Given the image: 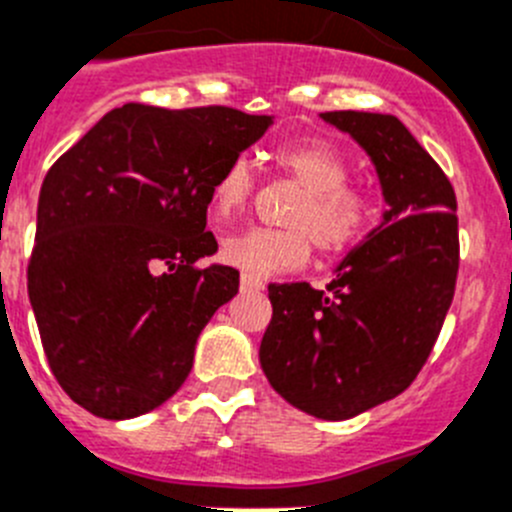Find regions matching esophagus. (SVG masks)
<instances>
[{
    "label": "esophagus",
    "instance_id": "obj_1",
    "mask_svg": "<svg viewBox=\"0 0 512 512\" xmlns=\"http://www.w3.org/2000/svg\"><path fill=\"white\" fill-rule=\"evenodd\" d=\"M240 285H242V290H262L265 288V283H262L260 278H255V275H242L240 278Z\"/></svg>",
    "mask_w": 512,
    "mask_h": 512
}]
</instances>
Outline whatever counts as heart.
<instances>
[{"mask_svg":"<svg viewBox=\"0 0 512 512\" xmlns=\"http://www.w3.org/2000/svg\"><path fill=\"white\" fill-rule=\"evenodd\" d=\"M278 169L298 186L300 197L285 214L290 227H245L222 240V257L247 275L265 278L298 270L310 260L313 242L323 255H343L364 240L376 217L374 199L364 189L348 186L351 166L336 146L326 141H295L275 148ZM255 174L245 156H234L209 191L217 217L240 212L252 197Z\"/></svg>","mask_w":512,"mask_h":512,"instance_id":"b5f03b06","label":"heart"}]
</instances>
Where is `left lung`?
Wrapping results in <instances>:
<instances>
[{"label": "left lung", "mask_w": 512, "mask_h": 512, "mask_svg": "<svg viewBox=\"0 0 512 512\" xmlns=\"http://www.w3.org/2000/svg\"><path fill=\"white\" fill-rule=\"evenodd\" d=\"M321 118L369 154L386 212L326 290L267 288L272 321L260 366L295 409L341 422L417 379L452 305L460 240L455 189L399 118L358 111Z\"/></svg>", "instance_id": "obj_1"}]
</instances>
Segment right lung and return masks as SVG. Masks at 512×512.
Masks as SVG:
<instances>
[{
    "mask_svg": "<svg viewBox=\"0 0 512 512\" xmlns=\"http://www.w3.org/2000/svg\"><path fill=\"white\" fill-rule=\"evenodd\" d=\"M272 116L224 105L105 113L47 171L27 293L65 394L103 419H133L179 391L199 333L240 288L207 232L219 171Z\"/></svg>",
    "mask_w": 512,
    "mask_h": 512,
    "instance_id": "right-lung-1",
    "label": "right lung"
}]
</instances>
